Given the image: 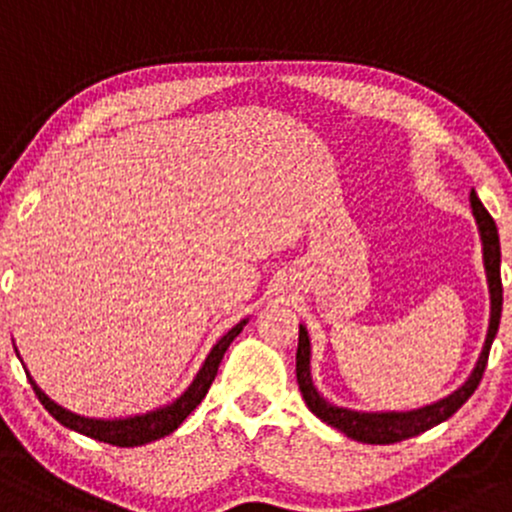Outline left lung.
<instances>
[{
	"mask_svg": "<svg viewBox=\"0 0 512 512\" xmlns=\"http://www.w3.org/2000/svg\"><path fill=\"white\" fill-rule=\"evenodd\" d=\"M469 203H472V212L476 217V225H479L481 244H484V268H486V280H488V292H491V319H488V333L484 350H481L479 360L472 375L467 377V382L452 392L445 399L435 401V404L423 406V409L413 411H382V413H365V411H350L343 406H333L331 401H326L324 396L317 392L312 382V370H309V358H312V343H309V333L300 324V343H297V384H300V392L304 404L309 406V411L314 416L321 418L324 423H329L331 428H338L341 433H346L348 438L367 442V445H392V442H401L413 435H421L438 423L447 421L457 409H462L464 401L474 394V389L479 387L481 377H484L486 363H488V350H491L493 338L498 333V324H501V309H503V285H501V241H498V229L493 217L488 215V210L481 205L479 195L472 191L469 195Z\"/></svg>",
	"mask_w": 512,
	"mask_h": 512,
	"instance_id": "left-lung-1",
	"label": "left lung"
}]
</instances>
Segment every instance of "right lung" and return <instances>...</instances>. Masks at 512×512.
<instances>
[{"instance_id": "obj_1", "label": "right lung", "mask_w": 512, "mask_h": 512, "mask_svg": "<svg viewBox=\"0 0 512 512\" xmlns=\"http://www.w3.org/2000/svg\"><path fill=\"white\" fill-rule=\"evenodd\" d=\"M246 321H249V319H241L237 326H232V329H229L225 336H222L220 341L212 346L208 358H205L203 367H200L198 375L193 377L191 387H188L186 392L179 396V399L171 401V404H166L157 411L142 413V416L108 418V421H103V418L77 416V413L62 409V406H57L55 401L50 399V396L45 394L36 382H33V377L28 375V372H26V375H28V382H31L33 392H36V396L40 399V404L45 406V411H48L50 416L55 418V421H60L65 428L77 430V433L86 435V438L108 442V445H116V447L147 445V442L159 440V438H164V435L174 433V430L179 428L188 416H191V411L195 409V406H198L200 401L205 399L210 384L215 382L217 367H220L222 358H225L229 343H232L234 338L239 336L241 329L246 326Z\"/></svg>"}]
</instances>
